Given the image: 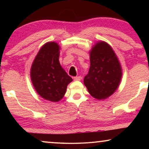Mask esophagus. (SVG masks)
<instances>
[{
	"mask_svg": "<svg viewBox=\"0 0 149 149\" xmlns=\"http://www.w3.org/2000/svg\"><path fill=\"white\" fill-rule=\"evenodd\" d=\"M81 77L80 76H78V77H74V81H81Z\"/></svg>",
	"mask_w": 149,
	"mask_h": 149,
	"instance_id": "34e87169",
	"label": "esophagus"
}]
</instances>
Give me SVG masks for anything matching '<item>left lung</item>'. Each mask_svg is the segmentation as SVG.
I'll list each match as a JSON object with an SVG mask.
<instances>
[{"label":"left lung","instance_id":"obj_1","mask_svg":"<svg viewBox=\"0 0 149 149\" xmlns=\"http://www.w3.org/2000/svg\"><path fill=\"white\" fill-rule=\"evenodd\" d=\"M122 69L115 52L109 44L98 41L90 52V68L84 84L91 96L104 100L119 87Z\"/></svg>","mask_w":149,"mask_h":149}]
</instances>
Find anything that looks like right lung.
I'll return each instance as SVG.
<instances>
[{
    "mask_svg": "<svg viewBox=\"0 0 149 149\" xmlns=\"http://www.w3.org/2000/svg\"><path fill=\"white\" fill-rule=\"evenodd\" d=\"M60 49L57 42H47L38 52L30 69V78L36 92L52 102L60 101L67 85L72 81L59 62Z\"/></svg>",
    "mask_w": 149,
    "mask_h": 149,
    "instance_id": "right-lung-1",
    "label": "right lung"
}]
</instances>
